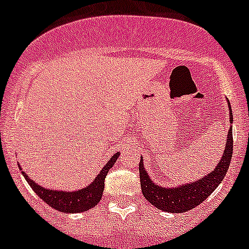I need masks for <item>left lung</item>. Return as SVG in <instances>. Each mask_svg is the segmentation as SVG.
Returning <instances> with one entry per match:
<instances>
[{"instance_id": "8db88e82", "label": "left lung", "mask_w": 249, "mask_h": 249, "mask_svg": "<svg viewBox=\"0 0 249 249\" xmlns=\"http://www.w3.org/2000/svg\"><path fill=\"white\" fill-rule=\"evenodd\" d=\"M228 108H230V123L233 121L232 108L228 101ZM233 153V135L232 126L227 135V144L224 147L223 156L221 157L219 163L212 172L204 176L203 178L196 182L186 183L183 186H176L172 188H164L158 184L153 183L149 176L147 175L143 167V160L140 162V178L141 188L144 198L151 204L156 206L158 210L163 212L171 213H183L190 211L198 204H201L204 199L211 196V193L219 186L223 181L224 176L227 173L230 167L231 158Z\"/></svg>"}]
</instances>
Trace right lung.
I'll return each instance as SVG.
<instances>
[{"instance_id": "obj_1", "label": "right lung", "mask_w": 249, "mask_h": 249, "mask_svg": "<svg viewBox=\"0 0 249 249\" xmlns=\"http://www.w3.org/2000/svg\"><path fill=\"white\" fill-rule=\"evenodd\" d=\"M118 157H120V152L112 156L111 160L101 169L100 175L94 178V181L89 186L85 187L80 191H72V192L48 190V188L38 186L36 182L32 181L26 175V172H22V175L26 178V181L28 182L31 188L37 193L39 198L45 201L48 206H51L54 210L66 213L85 212V211L93 208L101 201L103 188H105V178L108 173L109 168H112V166L117 160ZM19 169H21V167H19Z\"/></svg>"}]
</instances>
